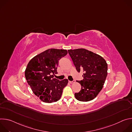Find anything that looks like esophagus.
<instances>
[{"label":"esophagus","mask_w":132,"mask_h":132,"mask_svg":"<svg viewBox=\"0 0 132 132\" xmlns=\"http://www.w3.org/2000/svg\"><path fill=\"white\" fill-rule=\"evenodd\" d=\"M69 82L70 84H72V83L75 82V80H72V81H69Z\"/></svg>","instance_id":"34e87169"}]
</instances>
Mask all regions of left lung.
Returning a JSON list of instances; mask_svg holds the SVG:
<instances>
[{"mask_svg":"<svg viewBox=\"0 0 132 132\" xmlns=\"http://www.w3.org/2000/svg\"><path fill=\"white\" fill-rule=\"evenodd\" d=\"M68 52L77 71L84 72L83 79L77 81L81 89L75 93V98L83 102L91 101L103 88L108 75V64L101 56L84 48L69 50Z\"/></svg>","mask_w":132,"mask_h":132,"instance_id":"obj_1","label":"left lung"}]
</instances>
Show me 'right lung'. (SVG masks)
Returning <instances> with one entry per match:
<instances>
[{
	"label": "right lung",
	"instance_id": "obj_1",
	"mask_svg": "<svg viewBox=\"0 0 132 132\" xmlns=\"http://www.w3.org/2000/svg\"><path fill=\"white\" fill-rule=\"evenodd\" d=\"M67 54L66 50L51 48L36 55L29 62L25 77L34 95L44 102L59 100L63 90L68 84L67 79L54 78L57 73L59 60Z\"/></svg>",
	"mask_w": 132,
	"mask_h": 132
}]
</instances>
